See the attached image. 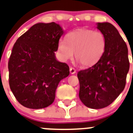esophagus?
<instances>
[{
    "label": "esophagus",
    "mask_w": 133,
    "mask_h": 133,
    "mask_svg": "<svg viewBox=\"0 0 133 133\" xmlns=\"http://www.w3.org/2000/svg\"><path fill=\"white\" fill-rule=\"evenodd\" d=\"M69 71H70L71 74H75L76 73V69L73 68H69Z\"/></svg>",
    "instance_id": "obj_1"
}]
</instances>
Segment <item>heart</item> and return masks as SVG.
Returning a JSON list of instances; mask_svg holds the SVG:
<instances>
[{
	"label": "heart",
	"instance_id": "obj_1",
	"mask_svg": "<svg viewBox=\"0 0 133 133\" xmlns=\"http://www.w3.org/2000/svg\"><path fill=\"white\" fill-rule=\"evenodd\" d=\"M66 40L60 39L58 44L59 56L63 61L73 59L83 67L95 65L105 52L106 39L100 31L77 29L67 34Z\"/></svg>",
	"mask_w": 133,
	"mask_h": 133
}]
</instances>
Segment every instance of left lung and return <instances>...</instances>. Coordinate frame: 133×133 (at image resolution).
<instances>
[{"mask_svg": "<svg viewBox=\"0 0 133 133\" xmlns=\"http://www.w3.org/2000/svg\"><path fill=\"white\" fill-rule=\"evenodd\" d=\"M106 39L105 52L91 67L77 74L79 98L87 107H107L124 90L129 69L128 49L118 30L109 23H97Z\"/></svg>", "mask_w": 133, "mask_h": 133, "instance_id": "1", "label": "left lung"}]
</instances>
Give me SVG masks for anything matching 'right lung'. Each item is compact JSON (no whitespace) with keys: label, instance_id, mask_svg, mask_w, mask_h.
Masks as SVG:
<instances>
[{"label":"right lung","instance_id":"obj_1","mask_svg":"<svg viewBox=\"0 0 133 133\" xmlns=\"http://www.w3.org/2000/svg\"><path fill=\"white\" fill-rule=\"evenodd\" d=\"M62 28L54 23H39L21 36L8 62L9 84L18 102L32 109L47 107L55 99L61 80L69 74L65 63L56 59Z\"/></svg>","mask_w":133,"mask_h":133}]
</instances>
